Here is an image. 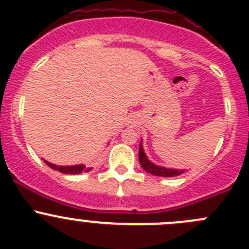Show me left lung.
<instances>
[{"label": "left lung", "instance_id": "obj_1", "mask_svg": "<svg viewBox=\"0 0 249 249\" xmlns=\"http://www.w3.org/2000/svg\"><path fill=\"white\" fill-rule=\"evenodd\" d=\"M139 159H140V164L141 166H142V169L153 176H160V177H176V176H179L182 175V173H184L183 170L166 169V167L158 166V165H154L153 162H150L149 160H148V158L145 157V153L142 147V142H141L140 144Z\"/></svg>", "mask_w": 249, "mask_h": 249}]
</instances>
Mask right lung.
Wrapping results in <instances>:
<instances>
[{"label": "right lung", "instance_id": "add662e5", "mask_svg": "<svg viewBox=\"0 0 249 249\" xmlns=\"http://www.w3.org/2000/svg\"><path fill=\"white\" fill-rule=\"evenodd\" d=\"M46 161V160H44ZM46 164L50 169L56 170V171L62 172V173H67V175H79L82 172H88L92 169V167H88L85 165H74V166H57V165L52 164V162L46 161Z\"/></svg>", "mask_w": 249, "mask_h": 249}]
</instances>
